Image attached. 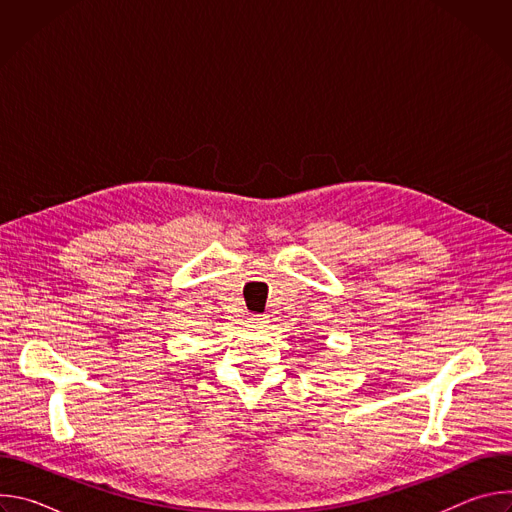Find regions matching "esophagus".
<instances>
[{
  "mask_svg": "<svg viewBox=\"0 0 512 512\" xmlns=\"http://www.w3.org/2000/svg\"><path fill=\"white\" fill-rule=\"evenodd\" d=\"M265 324V318H261V316H251L249 318V326L251 328H261Z\"/></svg>",
  "mask_w": 512,
  "mask_h": 512,
  "instance_id": "1",
  "label": "esophagus"
}]
</instances>
